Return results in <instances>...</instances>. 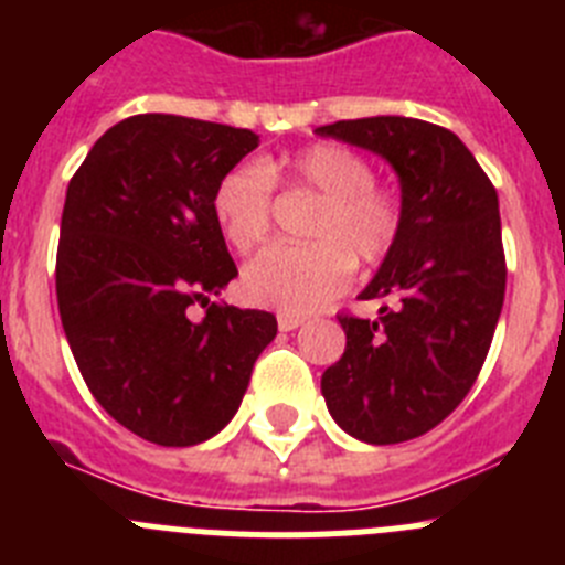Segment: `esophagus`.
<instances>
[{
    "label": "esophagus",
    "mask_w": 565,
    "mask_h": 565,
    "mask_svg": "<svg viewBox=\"0 0 565 565\" xmlns=\"http://www.w3.org/2000/svg\"><path fill=\"white\" fill-rule=\"evenodd\" d=\"M302 322H306V319L302 317H294V313H277V326H279V331H297L299 326H302Z\"/></svg>",
    "instance_id": "1"
}]
</instances>
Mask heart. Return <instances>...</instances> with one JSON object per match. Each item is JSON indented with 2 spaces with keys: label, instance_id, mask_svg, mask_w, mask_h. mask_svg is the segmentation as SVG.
<instances>
[{
  "label": "heart",
  "instance_id": "1",
  "mask_svg": "<svg viewBox=\"0 0 565 565\" xmlns=\"http://www.w3.org/2000/svg\"><path fill=\"white\" fill-rule=\"evenodd\" d=\"M274 181H291L326 198L313 217L308 246H274L243 271V291L279 313L326 308L351 286L353 257L373 266L391 252L402 228V203L393 189L373 183L364 154L342 143H317L286 161L237 163L212 194L214 223L234 252H252L271 228Z\"/></svg>",
  "mask_w": 565,
  "mask_h": 565
}]
</instances>
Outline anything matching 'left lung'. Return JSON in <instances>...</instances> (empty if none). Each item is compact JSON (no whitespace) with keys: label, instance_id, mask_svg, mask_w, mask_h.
I'll return each instance as SVG.
<instances>
[{"label":"left lung","instance_id":"left-lung-1","mask_svg":"<svg viewBox=\"0 0 565 565\" xmlns=\"http://www.w3.org/2000/svg\"><path fill=\"white\" fill-rule=\"evenodd\" d=\"M391 163L402 228L359 294L376 319L339 317L344 353L322 373L328 413L364 444L424 436L467 396L507 291L498 192L456 132L376 115L317 127Z\"/></svg>","mask_w":565,"mask_h":565}]
</instances>
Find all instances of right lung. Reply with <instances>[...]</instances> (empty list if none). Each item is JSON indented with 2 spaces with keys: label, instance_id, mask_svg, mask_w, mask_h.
Instances as JSON below:
<instances>
[{
  "label": "right lung",
  "instance_id": "add662e5",
  "mask_svg": "<svg viewBox=\"0 0 565 565\" xmlns=\"http://www.w3.org/2000/svg\"><path fill=\"white\" fill-rule=\"evenodd\" d=\"M259 135L183 115H132L93 143L67 186L56 257L64 337L104 411L161 447L226 427L268 311L212 302L237 277L212 194ZM207 308L191 319V306Z\"/></svg>",
  "mask_w": 565,
  "mask_h": 565
}]
</instances>
